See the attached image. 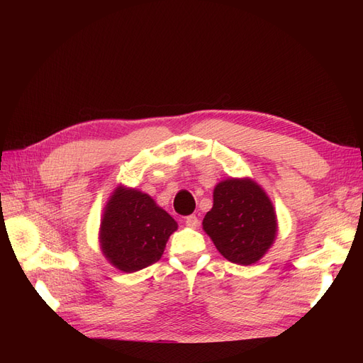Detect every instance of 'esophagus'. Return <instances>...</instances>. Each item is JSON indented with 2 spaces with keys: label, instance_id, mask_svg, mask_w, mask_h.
Masks as SVG:
<instances>
[{
  "label": "esophagus",
  "instance_id": "obj_1",
  "mask_svg": "<svg viewBox=\"0 0 363 363\" xmlns=\"http://www.w3.org/2000/svg\"><path fill=\"white\" fill-rule=\"evenodd\" d=\"M184 223H186V225L191 227V228H196V227H199V224H200V219L196 218L195 215H189V216H186Z\"/></svg>",
  "mask_w": 363,
  "mask_h": 363
}]
</instances>
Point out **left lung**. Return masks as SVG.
<instances>
[{"label":"left lung","instance_id":"left-lung-1","mask_svg":"<svg viewBox=\"0 0 363 363\" xmlns=\"http://www.w3.org/2000/svg\"><path fill=\"white\" fill-rule=\"evenodd\" d=\"M203 230L228 262L255 265L276 240L279 224L268 194L252 179L230 177L213 189Z\"/></svg>","mask_w":363,"mask_h":363}]
</instances>
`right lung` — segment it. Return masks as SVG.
Instances as JSON below:
<instances>
[{"label": "right lung", "instance_id": "right-lung-1", "mask_svg": "<svg viewBox=\"0 0 363 363\" xmlns=\"http://www.w3.org/2000/svg\"><path fill=\"white\" fill-rule=\"evenodd\" d=\"M177 227L175 219L148 194L119 184L106 203L98 239L112 267L136 272L162 257Z\"/></svg>", "mask_w": 363, "mask_h": 363}]
</instances>
